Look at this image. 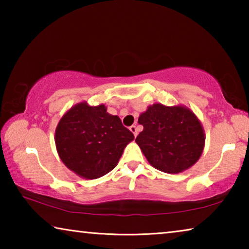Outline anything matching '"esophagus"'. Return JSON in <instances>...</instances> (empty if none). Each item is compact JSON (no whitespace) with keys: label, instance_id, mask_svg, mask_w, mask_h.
I'll return each mask as SVG.
<instances>
[{"label":"esophagus","instance_id":"obj_1","mask_svg":"<svg viewBox=\"0 0 249 249\" xmlns=\"http://www.w3.org/2000/svg\"><path fill=\"white\" fill-rule=\"evenodd\" d=\"M129 130L134 134V136H135V137L137 136L138 132H137V127H136V126H135V125H132V126H130V127H129Z\"/></svg>","mask_w":249,"mask_h":249}]
</instances>
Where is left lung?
<instances>
[{
	"instance_id": "obj_1",
	"label": "left lung",
	"mask_w": 249,
	"mask_h": 249,
	"mask_svg": "<svg viewBox=\"0 0 249 249\" xmlns=\"http://www.w3.org/2000/svg\"><path fill=\"white\" fill-rule=\"evenodd\" d=\"M144 126L136 137L149 163L166 174H179L199 160L204 148V130L188 107L150 105L138 117Z\"/></svg>"
}]
</instances>
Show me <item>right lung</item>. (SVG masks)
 Masks as SVG:
<instances>
[{
	"label": "right lung",
	"instance_id": "1",
	"mask_svg": "<svg viewBox=\"0 0 249 249\" xmlns=\"http://www.w3.org/2000/svg\"><path fill=\"white\" fill-rule=\"evenodd\" d=\"M134 135L104 104L78 103L61 117L54 142L67 168L86 179H98L114 169Z\"/></svg>",
	"mask_w": 249,
	"mask_h": 249
}]
</instances>
